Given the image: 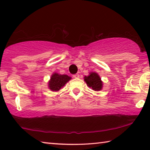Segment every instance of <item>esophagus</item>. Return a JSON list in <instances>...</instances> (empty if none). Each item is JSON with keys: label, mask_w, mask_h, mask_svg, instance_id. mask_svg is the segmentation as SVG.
<instances>
[{"label": "esophagus", "mask_w": 150, "mask_h": 150, "mask_svg": "<svg viewBox=\"0 0 150 150\" xmlns=\"http://www.w3.org/2000/svg\"><path fill=\"white\" fill-rule=\"evenodd\" d=\"M73 77H74V78H75V79H77V78H79V74H78V73H77V74L73 75Z\"/></svg>", "instance_id": "34e87169"}]
</instances>
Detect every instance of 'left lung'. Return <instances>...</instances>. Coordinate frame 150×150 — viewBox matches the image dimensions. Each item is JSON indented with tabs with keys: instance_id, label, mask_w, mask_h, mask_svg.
Here are the masks:
<instances>
[{
	"instance_id": "left-lung-1",
	"label": "left lung",
	"mask_w": 150,
	"mask_h": 150,
	"mask_svg": "<svg viewBox=\"0 0 150 150\" xmlns=\"http://www.w3.org/2000/svg\"><path fill=\"white\" fill-rule=\"evenodd\" d=\"M84 81L88 87L92 88L94 91H100L102 89L103 82L97 73H91L88 76H85Z\"/></svg>"
}]
</instances>
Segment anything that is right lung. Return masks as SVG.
<instances>
[{
  "instance_id": "1",
  "label": "right lung",
  "mask_w": 150,
  "mask_h": 150,
  "mask_svg": "<svg viewBox=\"0 0 150 150\" xmlns=\"http://www.w3.org/2000/svg\"><path fill=\"white\" fill-rule=\"evenodd\" d=\"M70 79L71 77L67 75H59L55 73L51 77L49 87L53 91H57L62 88Z\"/></svg>"
}]
</instances>
